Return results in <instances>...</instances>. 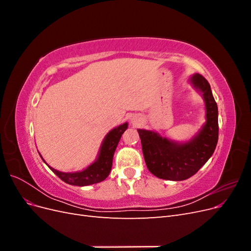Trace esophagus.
Returning a JSON list of instances; mask_svg holds the SVG:
<instances>
[{
    "label": "esophagus",
    "instance_id": "1",
    "mask_svg": "<svg viewBox=\"0 0 251 251\" xmlns=\"http://www.w3.org/2000/svg\"><path fill=\"white\" fill-rule=\"evenodd\" d=\"M133 124H134V125H137V123H136V121H133Z\"/></svg>",
    "mask_w": 251,
    "mask_h": 251
}]
</instances>
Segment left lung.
<instances>
[{"mask_svg": "<svg viewBox=\"0 0 251 251\" xmlns=\"http://www.w3.org/2000/svg\"><path fill=\"white\" fill-rule=\"evenodd\" d=\"M192 82L203 93L206 103V124L196 137L187 143L178 144L160 135L138 130L144 160L149 171L156 177L181 181L198 172L214 154L219 137L218 107L210 85L201 74L192 76Z\"/></svg>", "mask_w": 251, "mask_h": 251, "instance_id": "left-lung-1", "label": "left lung"}]
</instances>
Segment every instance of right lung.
<instances>
[{
    "label": "right lung",
    "instance_id": "right-lung-1",
    "mask_svg": "<svg viewBox=\"0 0 251 251\" xmlns=\"http://www.w3.org/2000/svg\"><path fill=\"white\" fill-rule=\"evenodd\" d=\"M126 128L127 124H124L114 128L105 136L97 160L85 171L76 173H63L50 168L49 165L48 166L60 180H63L68 184L85 186L101 182L109 176L112 169L114 151H115L117 148L121 135L124 134Z\"/></svg>",
    "mask_w": 251,
    "mask_h": 251
}]
</instances>
